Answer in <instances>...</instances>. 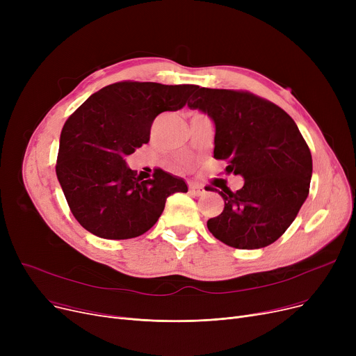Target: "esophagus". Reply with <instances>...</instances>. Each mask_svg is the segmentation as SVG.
<instances>
[{"label": "esophagus", "mask_w": 356, "mask_h": 356, "mask_svg": "<svg viewBox=\"0 0 356 356\" xmlns=\"http://www.w3.org/2000/svg\"><path fill=\"white\" fill-rule=\"evenodd\" d=\"M189 192H191V195H193V196H200V195L204 193V189L202 188L200 184H197V183H191V184H189Z\"/></svg>", "instance_id": "obj_1"}]
</instances>
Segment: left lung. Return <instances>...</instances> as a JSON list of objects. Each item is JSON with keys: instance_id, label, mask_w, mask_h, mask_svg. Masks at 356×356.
<instances>
[{"instance_id": "obj_1", "label": "left lung", "mask_w": 356, "mask_h": 356, "mask_svg": "<svg viewBox=\"0 0 356 356\" xmlns=\"http://www.w3.org/2000/svg\"><path fill=\"white\" fill-rule=\"evenodd\" d=\"M188 106L212 118L213 157L228 161V175L245 180L236 192L208 186L225 200L208 229L238 250L273 244L291 225L310 188L312 154L296 122L275 104L244 90L199 88Z\"/></svg>"}]
</instances>
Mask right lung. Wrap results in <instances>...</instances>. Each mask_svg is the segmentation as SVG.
Here are the masks:
<instances>
[{"mask_svg":"<svg viewBox=\"0 0 356 356\" xmlns=\"http://www.w3.org/2000/svg\"><path fill=\"white\" fill-rule=\"evenodd\" d=\"M197 85L117 82L90 95L63 125L56 175L81 225L105 239L147 232L165 199L188 192L183 179L156 168L143 180L125 157L149 141V128L164 111L188 104Z\"/></svg>","mask_w":356,"mask_h":356,"instance_id":"right-lung-1","label":"right lung"}]
</instances>
